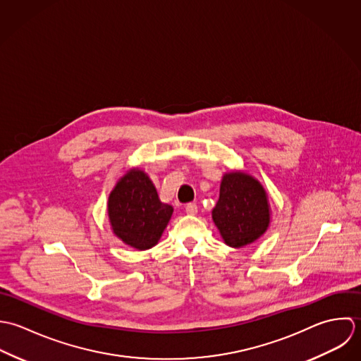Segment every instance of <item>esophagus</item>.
<instances>
[{"instance_id":"1","label":"esophagus","mask_w":361,"mask_h":361,"mask_svg":"<svg viewBox=\"0 0 361 361\" xmlns=\"http://www.w3.org/2000/svg\"><path fill=\"white\" fill-rule=\"evenodd\" d=\"M185 212H187L188 215H195V214L198 212V207H197V204H194V202L187 204V207H185Z\"/></svg>"}]
</instances>
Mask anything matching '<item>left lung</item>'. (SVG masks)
Returning a JSON list of instances; mask_svg holds the SVG:
<instances>
[{
    "mask_svg": "<svg viewBox=\"0 0 361 361\" xmlns=\"http://www.w3.org/2000/svg\"><path fill=\"white\" fill-rule=\"evenodd\" d=\"M212 217L227 245L240 248L251 244L269 226V208L262 185L244 173L226 174Z\"/></svg>",
    "mask_w": 361,
    "mask_h": 361,
    "instance_id": "left-lung-1",
    "label": "left lung"
}]
</instances>
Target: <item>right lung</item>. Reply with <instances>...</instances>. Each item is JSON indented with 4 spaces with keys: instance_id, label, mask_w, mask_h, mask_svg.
Wrapping results in <instances>:
<instances>
[{
    "instance_id": "add662e5",
    "label": "right lung",
    "mask_w": 361,
    "mask_h": 361,
    "mask_svg": "<svg viewBox=\"0 0 361 361\" xmlns=\"http://www.w3.org/2000/svg\"><path fill=\"white\" fill-rule=\"evenodd\" d=\"M171 214L173 208L159 201L154 185L141 170L128 171L109 198L113 231L137 250L152 248L159 241Z\"/></svg>"
}]
</instances>
